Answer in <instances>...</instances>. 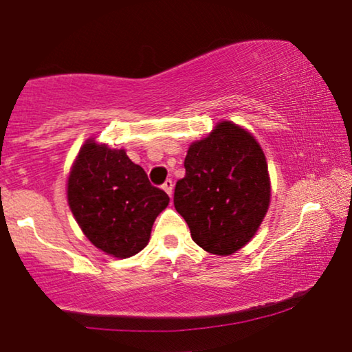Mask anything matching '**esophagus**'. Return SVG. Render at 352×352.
Wrapping results in <instances>:
<instances>
[{
	"mask_svg": "<svg viewBox=\"0 0 352 352\" xmlns=\"http://www.w3.org/2000/svg\"><path fill=\"white\" fill-rule=\"evenodd\" d=\"M162 189H163V190H165V192H166V194L171 197V194H173V181H171V179H168V181H165V184H163V186H162Z\"/></svg>",
	"mask_w": 352,
	"mask_h": 352,
	"instance_id": "obj_1",
	"label": "esophagus"
}]
</instances>
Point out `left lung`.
Returning a JSON list of instances; mask_svg holds the SVG:
<instances>
[{
    "mask_svg": "<svg viewBox=\"0 0 352 352\" xmlns=\"http://www.w3.org/2000/svg\"><path fill=\"white\" fill-rule=\"evenodd\" d=\"M184 168L175 208L192 240L219 256L245 247L271 201L267 162L253 134L228 120L216 123L208 136L190 144Z\"/></svg>",
    "mask_w": 352,
    "mask_h": 352,
    "instance_id": "obj_1",
    "label": "left lung"
}]
</instances>
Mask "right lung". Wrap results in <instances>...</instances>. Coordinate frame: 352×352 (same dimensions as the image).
<instances>
[{
	"label": "right lung",
	"mask_w": 352,
	"mask_h": 352,
	"mask_svg": "<svg viewBox=\"0 0 352 352\" xmlns=\"http://www.w3.org/2000/svg\"><path fill=\"white\" fill-rule=\"evenodd\" d=\"M67 199L86 239L118 259L146 248L153 221L170 204L124 148H110L94 138L81 146L70 168Z\"/></svg>",
	"instance_id": "right-lung-1"
}]
</instances>
